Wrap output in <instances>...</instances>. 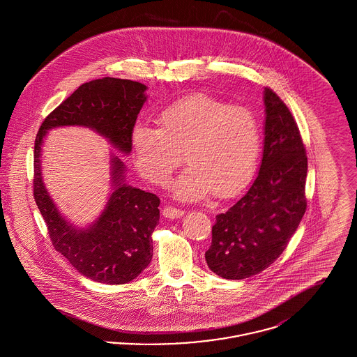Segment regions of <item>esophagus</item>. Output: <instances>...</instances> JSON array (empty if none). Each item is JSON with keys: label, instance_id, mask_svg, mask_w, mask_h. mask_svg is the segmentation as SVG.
<instances>
[{"label": "esophagus", "instance_id": "34e87169", "mask_svg": "<svg viewBox=\"0 0 357 357\" xmlns=\"http://www.w3.org/2000/svg\"><path fill=\"white\" fill-rule=\"evenodd\" d=\"M162 214L163 217L166 218H170V220H175V218H181L185 215V211L181 210V208H176L174 206H166L163 210H162Z\"/></svg>", "mask_w": 357, "mask_h": 357}]
</instances>
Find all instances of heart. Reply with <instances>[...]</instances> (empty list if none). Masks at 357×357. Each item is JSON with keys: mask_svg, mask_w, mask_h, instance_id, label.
Listing matches in <instances>:
<instances>
[{"mask_svg": "<svg viewBox=\"0 0 357 357\" xmlns=\"http://www.w3.org/2000/svg\"><path fill=\"white\" fill-rule=\"evenodd\" d=\"M159 128L137 124L132 151L139 172L155 185H165L185 153L188 167L175 181L176 198L195 201L213 192L226 199L252 181L261 151L255 115L204 93L190 95L158 115Z\"/></svg>", "mask_w": 357, "mask_h": 357, "instance_id": "b5f03b06", "label": "heart"}]
</instances>
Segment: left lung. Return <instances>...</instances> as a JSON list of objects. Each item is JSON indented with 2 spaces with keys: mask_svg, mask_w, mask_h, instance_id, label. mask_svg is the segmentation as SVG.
Wrapping results in <instances>:
<instances>
[{
  "mask_svg": "<svg viewBox=\"0 0 357 357\" xmlns=\"http://www.w3.org/2000/svg\"><path fill=\"white\" fill-rule=\"evenodd\" d=\"M265 139L258 175L248 192L217 215L207 266L226 280L265 271L282 255L306 210L307 158L297 123L271 88L264 91Z\"/></svg>",
  "mask_w": 357,
  "mask_h": 357,
  "instance_id": "1",
  "label": "left lung"
}]
</instances>
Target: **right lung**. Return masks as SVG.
Returning <instances> with one entry per match:
<instances>
[{"instance_id": "add662e5", "label": "right lung", "mask_w": 357, "mask_h": 357, "mask_svg": "<svg viewBox=\"0 0 357 357\" xmlns=\"http://www.w3.org/2000/svg\"><path fill=\"white\" fill-rule=\"evenodd\" d=\"M147 86L132 80L102 77L80 85L43 121L34 140L33 195L54 249L86 278L107 285L127 284L153 258V234L159 223V198L124 183V163L111 159L114 191L102 215L77 229L60 214L41 178V146L48 130L83 126L131 153L132 131L146 102Z\"/></svg>"}]
</instances>
